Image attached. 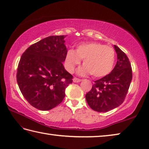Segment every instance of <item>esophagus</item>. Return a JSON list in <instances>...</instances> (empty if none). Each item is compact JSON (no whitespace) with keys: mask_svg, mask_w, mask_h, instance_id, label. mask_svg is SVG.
<instances>
[{"mask_svg":"<svg viewBox=\"0 0 149 149\" xmlns=\"http://www.w3.org/2000/svg\"><path fill=\"white\" fill-rule=\"evenodd\" d=\"M73 81H74V83H79L81 81V79H79L76 78V77H74L73 79Z\"/></svg>","mask_w":149,"mask_h":149,"instance_id":"1","label":"esophagus"}]
</instances>
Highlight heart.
<instances>
[{
	"label": "heart",
	"instance_id": "obj_1",
	"mask_svg": "<svg viewBox=\"0 0 149 149\" xmlns=\"http://www.w3.org/2000/svg\"><path fill=\"white\" fill-rule=\"evenodd\" d=\"M81 59H83L84 65L79 68V75L91 74L94 77H103L112 70L116 54L111 46L95 42L82 43L77 46L75 51L69 49L67 52L65 65L68 71L74 72L81 63Z\"/></svg>",
	"mask_w": 149,
	"mask_h": 149
}]
</instances>
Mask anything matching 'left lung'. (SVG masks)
Instances as JSON below:
<instances>
[{
    "mask_svg": "<svg viewBox=\"0 0 149 149\" xmlns=\"http://www.w3.org/2000/svg\"><path fill=\"white\" fill-rule=\"evenodd\" d=\"M118 61L112 72L94 81L92 89L85 95L92 110L106 112L123 103L132 78V68L129 58L114 45Z\"/></svg>",
    "mask_w": 149,
    "mask_h": 149,
    "instance_id": "1",
    "label": "left lung"
}]
</instances>
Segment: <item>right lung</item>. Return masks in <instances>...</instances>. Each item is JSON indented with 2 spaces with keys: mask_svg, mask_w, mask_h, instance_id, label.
I'll return each mask as SVG.
<instances>
[{
  "mask_svg": "<svg viewBox=\"0 0 149 149\" xmlns=\"http://www.w3.org/2000/svg\"><path fill=\"white\" fill-rule=\"evenodd\" d=\"M64 36H49L22 54L17 73L19 89L31 106L49 110L59 104L72 75L63 66L67 49Z\"/></svg>",
  "mask_w": 149,
  "mask_h": 149,
  "instance_id": "1",
  "label": "right lung"
}]
</instances>
